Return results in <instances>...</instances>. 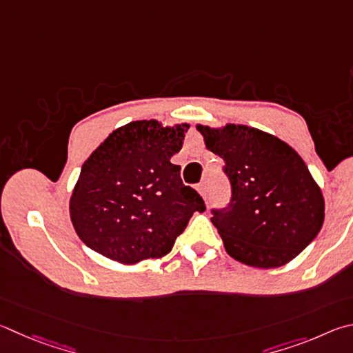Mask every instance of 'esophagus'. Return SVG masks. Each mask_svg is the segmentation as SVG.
I'll return each mask as SVG.
<instances>
[{"instance_id": "1", "label": "esophagus", "mask_w": 353, "mask_h": 353, "mask_svg": "<svg viewBox=\"0 0 353 353\" xmlns=\"http://www.w3.org/2000/svg\"><path fill=\"white\" fill-rule=\"evenodd\" d=\"M197 191H199V193H201L202 197H207V183H205V182L199 183L197 185Z\"/></svg>"}]
</instances>
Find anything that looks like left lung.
<instances>
[{
    "instance_id": "1",
    "label": "left lung",
    "mask_w": 353,
    "mask_h": 353,
    "mask_svg": "<svg viewBox=\"0 0 353 353\" xmlns=\"http://www.w3.org/2000/svg\"><path fill=\"white\" fill-rule=\"evenodd\" d=\"M210 151L223 159L232 185L225 208L211 210L227 253L242 264H287L316 238L324 199L304 160L283 140L242 125H197Z\"/></svg>"
}]
</instances>
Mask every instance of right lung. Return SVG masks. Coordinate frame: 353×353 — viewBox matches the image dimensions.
<instances>
[{
	"label": "right lung",
	"mask_w": 353,
	"mask_h": 353,
	"mask_svg": "<svg viewBox=\"0 0 353 353\" xmlns=\"http://www.w3.org/2000/svg\"><path fill=\"white\" fill-rule=\"evenodd\" d=\"M188 128L131 121L88 157L69 211L89 248L123 264L162 258L194 211H205L201 194L183 185L181 166L171 163Z\"/></svg>",
	"instance_id": "obj_1"
}]
</instances>
